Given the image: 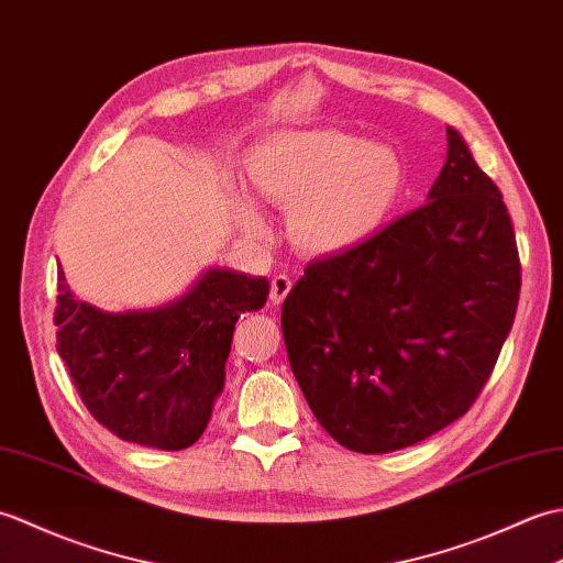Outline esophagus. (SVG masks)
Returning a JSON list of instances; mask_svg holds the SVG:
<instances>
[{"instance_id": "34e87169", "label": "esophagus", "mask_w": 563, "mask_h": 563, "mask_svg": "<svg viewBox=\"0 0 563 563\" xmlns=\"http://www.w3.org/2000/svg\"><path fill=\"white\" fill-rule=\"evenodd\" d=\"M290 290H292V280L288 278V275H275V278L271 280V302L283 305V300L288 297Z\"/></svg>"}]
</instances>
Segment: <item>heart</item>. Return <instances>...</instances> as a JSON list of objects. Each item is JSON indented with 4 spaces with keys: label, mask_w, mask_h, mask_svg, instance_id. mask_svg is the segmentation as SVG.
<instances>
[{
    "label": "heart",
    "mask_w": 563,
    "mask_h": 563,
    "mask_svg": "<svg viewBox=\"0 0 563 563\" xmlns=\"http://www.w3.org/2000/svg\"><path fill=\"white\" fill-rule=\"evenodd\" d=\"M249 188L288 210L290 242L307 256H333L367 242L404 186V166L385 145L339 130H280L244 157ZM236 218L254 239L268 227L254 200L236 196Z\"/></svg>",
    "instance_id": "obj_1"
}]
</instances>
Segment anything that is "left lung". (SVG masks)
I'll use <instances>...</instances> for the list:
<instances>
[{
    "label": "left lung",
    "mask_w": 563,
    "mask_h": 563,
    "mask_svg": "<svg viewBox=\"0 0 563 563\" xmlns=\"http://www.w3.org/2000/svg\"><path fill=\"white\" fill-rule=\"evenodd\" d=\"M518 297L504 196L448 128V159L423 206L355 249L309 263L283 302V339L327 433L382 454L470 411Z\"/></svg>",
    "instance_id": "1"
}]
</instances>
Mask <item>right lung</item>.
Returning <instances> with one entry per match:
<instances>
[{"label": "right lung", "instance_id": "1", "mask_svg": "<svg viewBox=\"0 0 563 563\" xmlns=\"http://www.w3.org/2000/svg\"><path fill=\"white\" fill-rule=\"evenodd\" d=\"M266 278L208 268L154 309L103 312L77 300L57 271V353L84 406L113 435L184 450L208 428L224 389L236 319L266 305Z\"/></svg>", "mask_w": 563, "mask_h": 563}]
</instances>
